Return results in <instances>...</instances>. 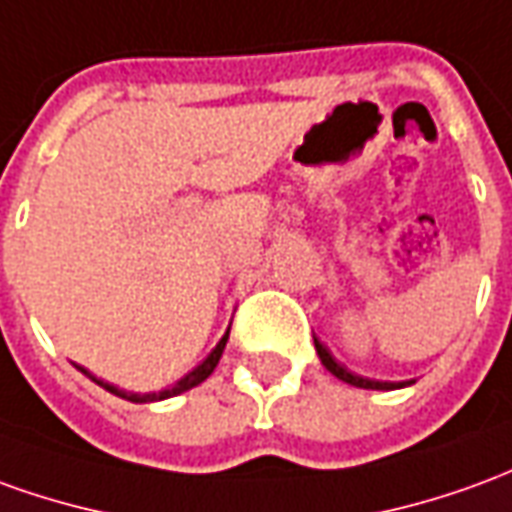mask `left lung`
<instances>
[{
	"label": "left lung",
	"instance_id": "8db88e82",
	"mask_svg": "<svg viewBox=\"0 0 512 512\" xmlns=\"http://www.w3.org/2000/svg\"><path fill=\"white\" fill-rule=\"evenodd\" d=\"M313 343H316V352L318 357H321V366L327 368L330 374H335L338 380L349 382V385H355V388H371V391H391V388H405V385H410V382H380V380H368V377H360V374H352L349 368L341 366L335 357H332V352L324 346V343L318 341L316 335H313Z\"/></svg>",
	"mask_w": 512,
	"mask_h": 512
}]
</instances>
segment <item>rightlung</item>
I'll return each instance as SVG.
<instances>
[{
	"label": "right lung",
	"instance_id": "obj_1",
	"mask_svg": "<svg viewBox=\"0 0 512 512\" xmlns=\"http://www.w3.org/2000/svg\"><path fill=\"white\" fill-rule=\"evenodd\" d=\"M227 338H230V330L224 332V338H221L219 343H216V349L210 352V355L199 363V366L191 371V374H185L177 385H171V388H166V391H160V393H130V391H121V388H116V385H110V382L105 380H96L94 374L88 371V368H82L77 366L85 374V377H91V380L96 382V385H102L105 391L110 393H116V396H121V399H127V402H138V405H144V402H157V399H169V396H177V393H185V391H191V388H196L199 382H205L210 374H213V368L219 366V360H221V352H224V346H227Z\"/></svg>",
	"mask_w": 512,
	"mask_h": 512
}]
</instances>
